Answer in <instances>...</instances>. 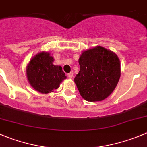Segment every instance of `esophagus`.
I'll return each instance as SVG.
<instances>
[{
  "instance_id": "1",
  "label": "esophagus",
  "mask_w": 147,
  "mask_h": 147,
  "mask_svg": "<svg viewBox=\"0 0 147 147\" xmlns=\"http://www.w3.org/2000/svg\"><path fill=\"white\" fill-rule=\"evenodd\" d=\"M68 77L69 78V79H72V78L74 77V74H73V72H71L69 73V74H68Z\"/></svg>"
}]
</instances>
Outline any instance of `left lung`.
Segmentation results:
<instances>
[{"instance_id": "1", "label": "left lung", "mask_w": 147, "mask_h": 147, "mask_svg": "<svg viewBox=\"0 0 147 147\" xmlns=\"http://www.w3.org/2000/svg\"><path fill=\"white\" fill-rule=\"evenodd\" d=\"M80 71L74 78L81 96L88 102L107 98L121 76L120 60L113 51L101 46L85 50L79 59Z\"/></svg>"}]
</instances>
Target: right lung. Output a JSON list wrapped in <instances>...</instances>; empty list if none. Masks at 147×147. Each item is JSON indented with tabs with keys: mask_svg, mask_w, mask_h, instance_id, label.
<instances>
[{
	"mask_svg": "<svg viewBox=\"0 0 147 147\" xmlns=\"http://www.w3.org/2000/svg\"><path fill=\"white\" fill-rule=\"evenodd\" d=\"M53 61L49 53L42 52L34 55L26 66L29 83L40 93L53 92L66 78L62 67L53 65Z\"/></svg>",
	"mask_w": 147,
	"mask_h": 147,
	"instance_id": "1",
	"label": "right lung"
}]
</instances>
